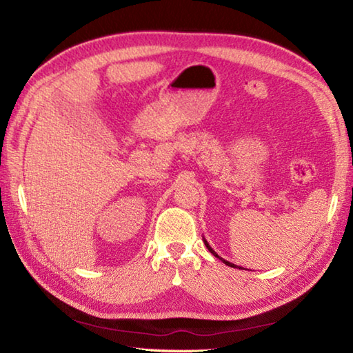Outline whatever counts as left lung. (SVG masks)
Wrapping results in <instances>:
<instances>
[{
  "label": "left lung",
  "instance_id": "obj_1",
  "mask_svg": "<svg viewBox=\"0 0 353 353\" xmlns=\"http://www.w3.org/2000/svg\"><path fill=\"white\" fill-rule=\"evenodd\" d=\"M203 243H205V245L208 247V250H209V252H211V253L214 254V256H216V258H220V256H219V254H216V253L214 252V249H212V247H211V245H209V243L206 241V239H205V238H203ZM220 259H221V261H223V262H224V264H226V265H229V267H235V264H232V262H229V261H226V259H223V258H220Z\"/></svg>",
  "mask_w": 353,
  "mask_h": 353
}]
</instances>
